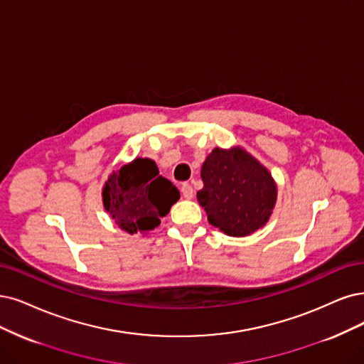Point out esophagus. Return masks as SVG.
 Listing matches in <instances>:
<instances>
[{"mask_svg": "<svg viewBox=\"0 0 364 364\" xmlns=\"http://www.w3.org/2000/svg\"><path fill=\"white\" fill-rule=\"evenodd\" d=\"M181 193L186 199H192L193 198V187L189 183H184L181 186Z\"/></svg>", "mask_w": 364, "mask_h": 364, "instance_id": "1", "label": "esophagus"}]
</instances>
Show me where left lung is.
<instances>
[{
    "label": "left lung",
    "mask_w": 364,
    "mask_h": 364,
    "mask_svg": "<svg viewBox=\"0 0 364 364\" xmlns=\"http://www.w3.org/2000/svg\"><path fill=\"white\" fill-rule=\"evenodd\" d=\"M199 204L208 222L226 235L246 237L262 228L276 204L277 189L257 159L241 148H214L200 169Z\"/></svg>",
    "instance_id": "obj_1"
}]
</instances>
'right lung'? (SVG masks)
<instances>
[{
    "label": "right lung",
    "instance_id": "1",
    "mask_svg": "<svg viewBox=\"0 0 364 364\" xmlns=\"http://www.w3.org/2000/svg\"><path fill=\"white\" fill-rule=\"evenodd\" d=\"M178 199L177 187L159 175L150 159H134L114 172L103 187L106 211L129 234L154 230Z\"/></svg>",
    "mask_w": 364,
    "mask_h": 364
}]
</instances>
